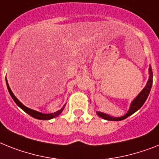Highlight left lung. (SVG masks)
<instances>
[{
	"label": "left lung",
	"instance_id": "obj_1",
	"mask_svg": "<svg viewBox=\"0 0 159 159\" xmlns=\"http://www.w3.org/2000/svg\"><path fill=\"white\" fill-rule=\"evenodd\" d=\"M149 80L147 82V84L144 89H143L142 91L140 93L137 97L135 98V100L132 102L131 104V107H130L129 111H128V113L126 114L125 115L122 116V117L119 118H114L112 116H110L108 115H106V114H103L102 112H97L98 115L102 117V119H106V120H110V121H120V120H123V119L128 118V116L132 115V114H134L136 111H137L139 109L141 108V106H143V104L145 103L146 99H147L148 96L149 94V92H150V89L152 87V84H153V72H152V68L151 66H149Z\"/></svg>",
	"mask_w": 159,
	"mask_h": 159
}]
</instances>
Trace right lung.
Masks as SVG:
<instances>
[{
	"label": "right lung",
	"mask_w": 159,
	"mask_h": 159,
	"mask_svg": "<svg viewBox=\"0 0 159 159\" xmlns=\"http://www.w3.org/2000/svg\"><path fill=\"white\" fill-rule=\"evenodd\" d=\"M6 84H7L8 91H9V93H10V96H11V98H13V100L15 102V103H16V104L18 105V106H19V107H20L22 110H23V111H24L25 112L27 113L28 115H31V117L35 118V119H42V120H48V119H53V118L56 117V116H57L58 115H60V114L61 113V111H62V110H63V108H62V109H61L60 111H57V112H55V113H53V114H42V113H40V112H38V111H33V110H31V109L27 108V107H26L25 106H23V105L22 104V103H21V102L18 100V99H17L16 97L14 95V93H12L10 86H9V84H8L7 80H6Z\"/></svg>",
	"instance_id": "1"
}]
</instances>
